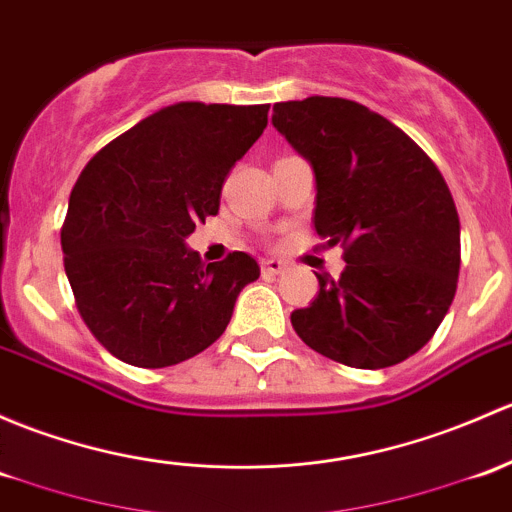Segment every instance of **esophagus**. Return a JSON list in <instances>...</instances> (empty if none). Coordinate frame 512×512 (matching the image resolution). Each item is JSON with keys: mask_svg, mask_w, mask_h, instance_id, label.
Segmentation results:
<instances>
[{"mask_svg": "<svg viewBox=\"0 0 512 512\" xmlns=\"http://www.w3.org/2000/svg\"><path fill=\"white\" fill-rule=\"evenodd\" d=\"M260 267H262V277H277V274L287 270V265H284L282 260H262Z\"/></svg>", "mask_w": 512, "mask_h": 512, "instance_id": "1", "label": "esophagus"}]
</instances>
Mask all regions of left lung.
Listing matches in <instances>:
<instances>
[{
	"label": "left lung",
	"mask_w": 512,
	"mask_h": 512,
	"mask_svg": "<svg viewBox=\"0 0 512 512\" xmlns=\"http://www.w3.org/2000/svg\"><path fill=\"white\" fill-rule=\"evenodd\" d=\"M272 125L316 176L314 228L341 277L292 311L297 336L351 368H390L434 336L456 294L461 225L437 164L400 127L343 98L274 105Z\"/></svg>",
	"instance_id": "1"
}]
</instances>
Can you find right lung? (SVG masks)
<instances>
[{
  "label": "right lung",
  "mask_w": 512,
  "mask_h": 512,
  "mask_svg": "<svg viewBox=\"0 0 512 512\" xmlns=\"http://www.w3.org/2000/svg\"><path fill=\"white\" fill-rule=\"evenodd\" d=\"M270 105L179 102L102 147L80 171L61 228L80 319L137 368H166L223 336L242 287L260 277L247 252L203 265L186 238L218 213L235 161L267 127Z\"/></svg>",
  "instance_id": "add662e5"
}]
</instances>
